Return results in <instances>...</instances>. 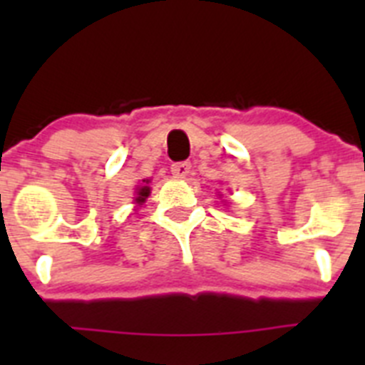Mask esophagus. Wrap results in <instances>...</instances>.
Listing matches in <instances>:
<instances>
[{
  "label": "esophagus",
  "instance_id": "1",
  "mask_svg": "<svg viewBox=\"0 0 365 365\" xmlns=\"http://www.w3.org/2000/svg\"><path fill=\"white\" fill-rule=\"evenodd\" d=\"M190 172H192V164L190 163H173L172 164V173L173 177H177V179H186V177L190 175Z\"/></svg>",
  "mask_w": 365,
  "mask_h": 365
}]
</instances>
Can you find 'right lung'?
<instances>
[{"mask_svg":"<svg viewBox=\"0 0 365 365\" xmlns=\"http://www.w3.org/2000/svg\"><path fill=\"white\" fill-rule=\"evenodd\" d=\"M144 182V186H138L137 188V197H135V202H137V205H143V202H146V199H148V195H150V179H144L143 180Z\"/></svg>","mask_w":365,"mask_h":365,"instance_id":"obj_1","label":"right lung"}]
</instances>
